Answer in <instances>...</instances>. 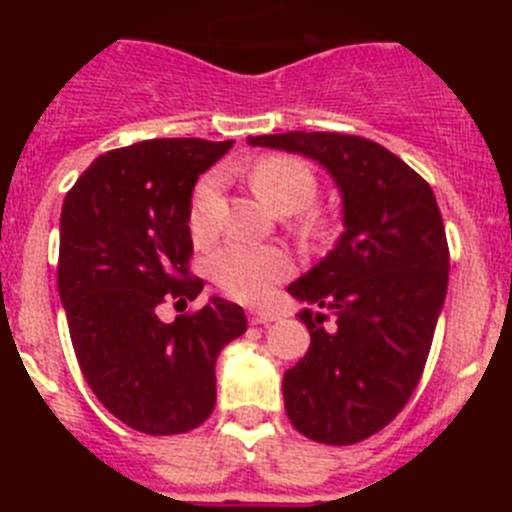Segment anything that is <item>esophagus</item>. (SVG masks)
Segmentation results:
<instances>
[{
	"instance_id": "obj_1",
	"label": "esophagus",
	"mask_w": 512,
	"mask_h": 512,
	"mask_svg": "<svg viewBox=\"0 0 512 512\" xmlns=\"http://www.w3.org/2000/svg\"><path fill=\"white\" fill-rule=\"evenodd\" d=\"M279 315L274 310H259V307H251L248 310V320H251L253 325H266V323H274Z\"/></svg>"
}]
</instances>
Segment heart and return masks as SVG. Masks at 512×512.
I'll return each mask as SVG.
<instances>
[{
  "mask_svg": "<svg viewBox=\"0 0 512 512\" xmlns=\"http://www.w3.org/2000/svg\"><path fill=\"white\" fill-rule=\"evenodd\" d=\"M251 187L261 200L279 212H297L310 205L318 192V182L310 166L295 156H266L251 169ZM217 179L205 176L192 194L189 230L194 241H207L217 228ZM323 228L320 217H302L300 233L315 235ZM212 277L225 292L238 300H261L269 289L292 271L289 253L279 246H251L228 243L215 251L210 261Z\"/></svg>",
  "mask_w": 512,
  "mask_h": 512,
  "instance_id": "1",
  "label": "heart"
}]
</instances>
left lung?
<instances>
[{"mask_svg": "<svg viewBox=\"0 0 512 512\" xmlns=\"http://www.w3.org/2000/svg\"><path fill=\"white\" fill-rule=\"evenodd\" d=\"M248 146L318 161L343 200V233L287 287L305 305L310 348L284 372L302 436L348 446L374 436L410 400L449 287V243L433 189L374 140L343 133L248 135Z\"/></svg>", "mask_w": 512, "mask_h": 512, "instance_id": "1", "label": "left lung"}]
</instances>
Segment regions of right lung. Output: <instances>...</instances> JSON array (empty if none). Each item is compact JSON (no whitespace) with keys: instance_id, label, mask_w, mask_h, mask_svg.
I'll return each mask as SVG.
<instances>
[{"instance_id":"1","label":"right lung","mask_w":512,"mask_h":512,"mask_svg":"<svg viewBox=\"0 0 512 512\" xmlns=\"http://www.w3.org/2000/svg\"><path fill=\"white\" fill-rule=\"evenodd\" d=\"M233 140L156 138L104 153L61 210L58 295L81 374L117 420L148 436L187 433L215 408V361L246 333L241 305L210 297L161 323L166 300L202 292L189 277L194 184Z\"/></svg>"}]
</instances>
